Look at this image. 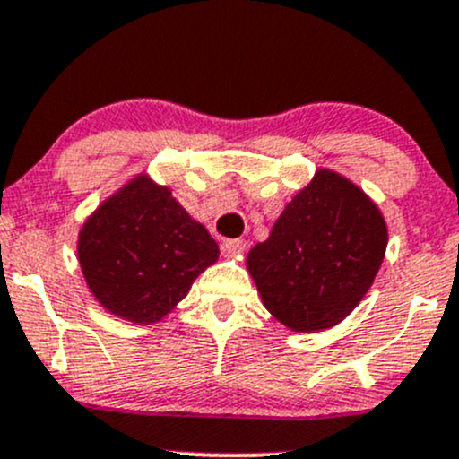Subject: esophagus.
Listing matches in <instances>:
<instances>
[{"instance_id":"34e87169","label":"esophagus","mask_w":459,"mask_h":459,"mask_svg":"<svg viewBox=\"0 0 459 459\" xmlns=\"http://www.w3.org/2000/svg\"><path fill=\"white\" fill-rule=\"evenodd\" d=\"M245 249V240L243 238H225L221 240V251H223L225 255H234V254H240V251Z\"/></svg>"}]
</instances>
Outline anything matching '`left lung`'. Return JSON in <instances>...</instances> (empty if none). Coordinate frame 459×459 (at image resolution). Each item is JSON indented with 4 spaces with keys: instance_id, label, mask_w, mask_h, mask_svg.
<instances>
[{
    "instance_id": "obj_1",
    "label": "left lung",
    "mask_w": 459,
    "mask_h": 459,
    "mask_svg": "<svg viewBox=\"0 0 459 459\" xmlns=\"http://www.w3.org/2000/svg\"><path fill=\"white\" fill-rule=\"evenodd\" d=\"M387 247L377 205L354 184L319 170L247 255V269L275 319L324 330L352 313L372 287Z\"/></svg>"
}]
</instances>
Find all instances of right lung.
<instances>
[{"instance_id": "add662e5", "label": "right lung", "mask_w": 459, "mask_h": 459, "mask_svg": "<svg viewBox=\"0 0 459 459\" xmlns=\"http://www.w3.org/2000/svg\"><path fill=\"white\" fill-rule=\"evenodd\" d=\"M219 258V245L170 196L135 179L82 225L78 260L105 308L152 324L186 298L196 275Z\"/></svg>"}]
</instances>
